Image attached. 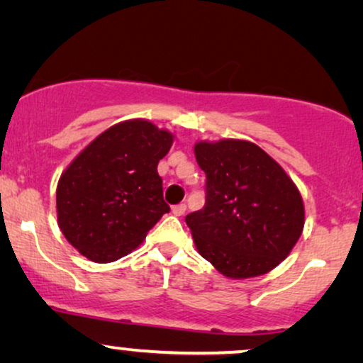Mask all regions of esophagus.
<instances>
[{
	"mask_svg": "<svg viewBox=\"0 0 363 363\" xmlns=\"http://www.w3.org/2000/svg\"><path fill=\"white\" fill-rule=\"evenodd\" d=\"M172 213H174V216H182V214L186 213V204H177V206H174Z\"/></svg>",
	"mask_w": 363,
	"mask_h": 363,
	"instance_id": "34e87169",
	"label": "esophagus"
}]
</instances>
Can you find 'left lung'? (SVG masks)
<instances>
[{"instance_id":"8db88e82","label":"left lung","mask_w":363,"mask_h":363,"mask_svg":"<svg viewBox=\"0 0 363 363\" xmlns=\"http://www.w3.org/2000/svg\"><path fill=\"white\" fill-rule=\"evenodd\" d=\"M206 204L186 216L197 251L224 277L272 272L291 253L305 224L300 191L283 167L250 140H201Z\"/></svg>"}]
</instances>
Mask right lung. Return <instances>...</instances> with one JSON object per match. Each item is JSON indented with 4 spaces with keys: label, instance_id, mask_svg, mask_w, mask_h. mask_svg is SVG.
I'll list each match as a JSON object with an SVG mask.
<instances>
[{
    "label": "right lung",
    "instance_id": "add662e5",
    "mask_svg": "<svg viewBox=\"0 0 363 363\" xmlns=\"http://www.w3.org/2000/svg\"><path fill=\"white\" fill-rule=\"evenodd\" d=\"M174 135L144 118L116 123L90 142L60 176L57 218L67 241L95 263L135 250L169 213L159 160Z\"/></svg>",
    "mask_w": 363,
    "mask_h": 363
}]
</instances>
